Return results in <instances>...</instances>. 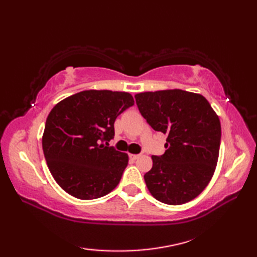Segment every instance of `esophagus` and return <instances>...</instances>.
<instances>
[{
  "label": "esophagus",
  "mask_w": 257,
  "mask_h": 257,
  "mask_svg": "<svg viewBox=\"0 0 257 257\" xmlns=\"http://www.w3.org/2000/svg\"><path fill=\"white\" fill-rule=\"evenodd\" d=\"M139 157H140V155H130V158H132L133 160H137Z\"/></svg>",
  "instance_id": "obj_1"
}]
</instances>
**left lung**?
<instances>
[{
    "label": "left lung",
    "instance_id": "left-lung-1",
    "mask_svg": "<svg viewBox=\"0 0 257 257\" xmlns=\"http://www.w3.org/2000/svg\"><path fill=\"white\" fill-rule=\"evenodd\" d=\"M140 113L156 132L167 135L166 152L152 156L145 174L155 199L179 205L195 199L210 183L217 165L221 122L200 94L181 89L135 95Z\"/></svg>",
    "mask_w": 257,
    "mask_h": 257
}]
</instances>
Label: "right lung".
Listing matches in <instances>:
<instances>
[{
  "label": "right lung",
  "instance_id": "add662e5",
  "mask_svg": "<svg viewBox=\"0 0 257 257\" xmlns=\"http://www.w3.org/2000/svg\"><path fill=\"white\" fill-rule=\"evenodd\" d=\"M134 103L129 92L90 89L54 106L42 146L47 167L65 192L92 200L117 187L129 158L108 143L114 136V120Z\"/></svg>",
  "mask_w": 257,
  "mask_h": 257
}]
</instances>
